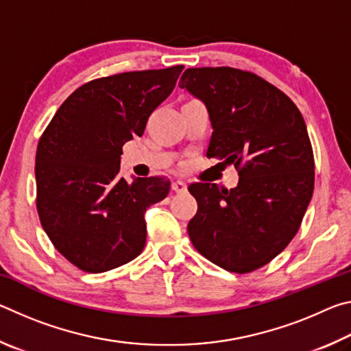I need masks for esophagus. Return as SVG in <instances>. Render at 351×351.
Wrapping results in <instances>:
<instances>
[{
	"instance_id": "1",
	"label": "esophagus",
	"mask_w": 351,
	"mask_h": 351,
	"mask_svg": "<svg viewBox=\"0 0 351 351\" xmlns=\"http://www.w3.org/2000/svg\"><path fill=\"white\" fill-rule=\"evenodd\" d=\"M171 189H173V192H176V193H184V192H187V184L184 181H173V184H171Z\"/></svg>"
}]
</instances>
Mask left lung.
Segmentation results:
<instances>
[{
    "mask_svg": "<svg viewBox=\"0 0 351 351\" xmlns=\"http://www.w3.org/2000/svg\"><path fill=\"white\" fill-rule=\"evenodd\" d=\"M180 86L209 111L207 158L239 170V186L195 182L198 203L187 232L197 251L246 274L277 257L300 228L314 189V156L300 111L287 94L249 71L189 68Z\"/></svg>",
    "mask_w": 351,
    "mask_h": 351,
    "instance_id": "1",
    "label": "left lung"
}]
</instances>
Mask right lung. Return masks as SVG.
Instances as JSON below:
<instances>
[{"label": "right lung", "mask_w": 351, "mask_h": 351, "mask_svg": "<svg viewBox=\"0 0 351 351\" xmlns=\"http://www.w3.org/2000/svg\"><path fill=\"white\" fill-rule=\"evenodd\" d=\"M182 64L102 77L85 83L57 110L35 156L37 210L52 245L86 272H105L145 246L148 206L167 197L162 176L119 175L125 142L142 136L170 96Z\"/></svg>", "instance_id": "right-lung-1"}]
</instances>
